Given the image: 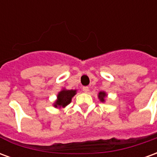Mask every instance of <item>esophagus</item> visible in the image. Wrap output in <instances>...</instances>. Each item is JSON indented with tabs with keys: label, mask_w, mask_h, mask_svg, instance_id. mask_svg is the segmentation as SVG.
Masks as SVG:
<instances>
[{
	"label": "esophagus",
	"mask_w": 157,
	"mask_h": 157,
	"mask_svg": "<svg viewBox=\"0 0 157 157\" xmlns=\"http://www.w3.org/2000/svg\"><path fill=\"white\" fill-rule=\"evenodd\" d=\"M82 91L86 93V92H88L89 87L88 86H83V87H82Z\"/></svg>",
	"instance_id": "esophagus-1"
}]
</instances>
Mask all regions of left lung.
I'll return each instance as SVG.
<instances>
[{
    "mask_svg": "<svg viewBox=\"0 0 157 157\" xmlns=\"http://www.w3.org/2000/svg\"><path fill=\"white\" fill-rule=\"evenodd\" d=\"M107 94H106L105 92H100L98 93V98L100 99V101L102 102H105V98Z\"/></svg>",
    "mask_w": 157,
    "mask_h": 157,
    "instance_id": "1",
    "label": "left lung"
}]
</instances>
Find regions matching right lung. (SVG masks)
<instances>
[{
    "mask_svg": "<svg viewBox=\"0 0 157 157\" xmlns=\"http://www.w3.org/2000/svg\"><path fill=\"white\" fill-rule=\"evenodd\" d=\"M76 94V90L62 89L57 95V100L54 103L55 108H65L71 102L72 98Z\"/></svg>",
    "mask_w": 157,
    "mask_h": 157,
    "instance_id": "add662e5",
    "label": "right lung"
}]
</instances>
